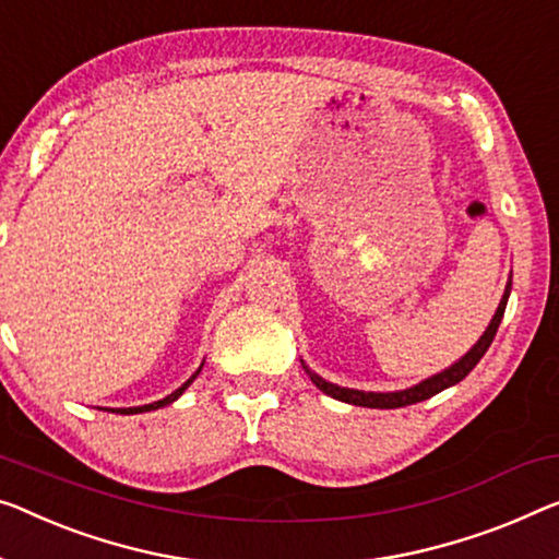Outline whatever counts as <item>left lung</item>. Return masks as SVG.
Wrapping results in <instances>:
<instances>
[{
    "instance_id": "obj_1",
    "label": "left lung",
    "mask_w": 559,
    "mask_h": 559,
    "mask_svg": "<svg viewBox=\"0 0 559 559\" xmlns=\"http://www.w3.org/2000/svg\"><path fill=\"white\" fill-rule=\"evenodd\" d=\"M510 290H512V273H510V281H507L504 286V296L502 301H499L497 311L492 316V321H489V326L481 333L477 344H474L469 352H466L462 359H456L452 366H447L444 371L435 373V377L419 381V384H414L409 389H402V391H361V389H348V386H338V384H331L319 373L308 369L304 364V369L308 377L316 386H319L323 394L331 396V399H338V402H346V404H354V406H369V409H399V406H409L416 402H424V399L439 394V391H444L449 386L460 384V381L469 373L474 366L479 364L481 356L487 354V348L492 346L495 341V333L499 329V323H502V316H504V308H507V298H510Z\"/></svg>"
}]
</instances>
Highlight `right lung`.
<instances>
[{"instance_id":"1","label":"right lung","mask_w":559,"mask_h":559,"mask_svg":"<svg viewBox=\"0 0 559 559\" xmlns=\"http://www.w3.org/2000/svg\"><path fill=\"white\" fill-rule=\"evenodd\" d=\"M200 369H203V364L198 366V371L193 373V377H190L186 384L182 386H178L173 391V394H168L165 399H160V402H153V404H143V406H128V409H107V412H112V414H143V412H155V409H163V406H168V404H173L175 399H180L182 396V391H186L190 384H193V379L198 377L200 373Z\"/></svg>"}]
</instances>
